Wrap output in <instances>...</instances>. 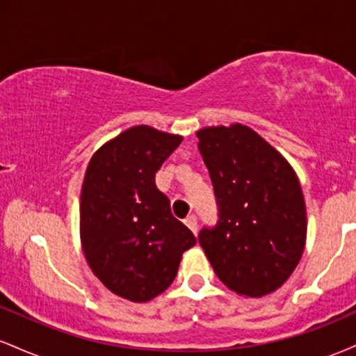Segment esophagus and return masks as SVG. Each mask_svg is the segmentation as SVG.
Masks as SVG:
<instances>
[{"instance_id":"1","label":"esophagus","mask_w":356,"mask_h":356,"mask_svg":"<svg viewBox=\"0 0 356 356\" xmlns=\"http://www.w3.org/2000/svg\"><path fill=\"white\" fill-rule=\"evenodd\" d=\"M184 222H186V226L189 227V229L194 232V234H195V232H197V216H194V214L187 216Z\"/></svg>"}]
</instances>
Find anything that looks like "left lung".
<instances>
[{"mask_svg": "<svg viewBox=\"0 0 356 356\" xmlns=\"http://www.w3.org/2000/svg\"><path fill=\"white\" fill-rule=\"evenodd\" d=\"M218 222L201 244L214 273L238 295L261 298L291 276L306 241L301 186L288 161L246 125L197 132Z\"/></svg>", "mask_w": 356, "mask_h": 356, "instance_id": "1", "label": "left lung"}]
</instances>
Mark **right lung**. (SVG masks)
Returning <instances> with one entry per match:
<instances>
[{
  "label": "right lung",
  "instance_id": "right-lung-1",
  "mask_svg": "<svg viewBox=\"0 0 356 356\" xmlns=\"http://www.w3.org/2000/svg\"><path fill=\"white\" fill-rule=\"evenodd\" d=\"M181 136L132 127L93 154L80 199V234L93 275L112 293L144 303L172 284L195 236L170 212L155 172Z\"/></svg>",
  "mask_w": 356,
  "mask_h": 356
}]
</instances>
